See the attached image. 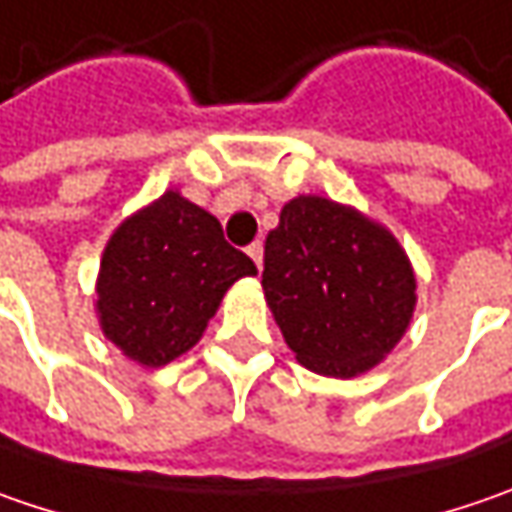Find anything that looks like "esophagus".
I'll list each match as a JSON object with an SVG mask.
<instances>
[{
    "label": "esophagus",
    "mask_w": 512,
    "mask_h": 512,
    "mask_svg": "<svg viewBox=\"0 0 512 512\" xmlns=\"http://www.w3.org/2000/svg\"><path fill=\"white\" fill-rule=\"evenodd\" d=\"M246 255L255 260L257 269H263V243H260V240H255V243H252V246L246 249Z\"/></svg>",
    "instance_id": "esophagus-1"
}]
</instances>
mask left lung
Listing matches in <instances>:
<instances>
[{
  "label": "left lung",
  "instance_id": "left-lung-1",
  "mask_svg": "<svg viewBox=\"0 0 512 512\" xmlns=\"http://www.w3.org/2000/svg\"><path fill=\"white\" fill-rule=\"evenodd\" d=\"M263 295L298 364L355 378L410 329L415 272L384 223L321 194H298L266 237Z\"/></svg>",
  "mask_w": 512,
  "mask_h": 512
}]
</instances>
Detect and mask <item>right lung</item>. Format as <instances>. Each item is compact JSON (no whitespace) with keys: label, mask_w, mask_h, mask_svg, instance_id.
<instances>
[{"label":"right lung","mask_w":512,"mask_h":512,"mask_svg":"<svg viewBox=\"0 0 512 512\" xmlns=\"http://www.w3.org/2000/svg\"><path fill=\"white\" fill-rule=\"evenodd\" d=\"M255 263L226 243L220 220L168 189L108 237L97 275L102 335L145 369L186 355L234 280Z\"/></svg>","instance_id":"right-lung-1"}]
</instances>
